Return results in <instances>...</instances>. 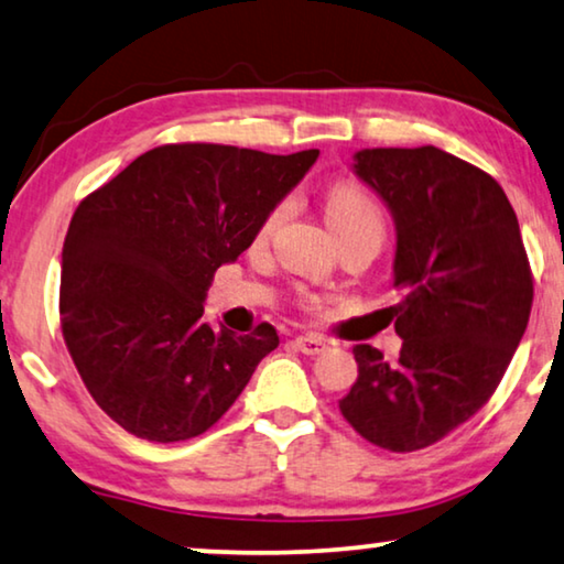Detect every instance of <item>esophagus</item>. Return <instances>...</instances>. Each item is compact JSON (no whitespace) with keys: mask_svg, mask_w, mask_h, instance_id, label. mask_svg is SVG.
Returning <instances> with one entry per match:
<instances>
[{"mask_svg":"<svg viewBox=\"0 0 564 564\" xmlns=\"http://www.w3.org/2000/svg\"><path fill=\"white\" fill-rule=\"evenodd\" d=\"M293 347H296L299 351H304V355H322V351L329 347V344H326L322 336H311V334H306V336H296V339H293Z\"/></svg>","mask_w":564,"mask_h":564,"instance_id":"1","label":"esophagus"}]
</instances>
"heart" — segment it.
<instances>
[{
  "label": "heart",
  "mask_w": 564,
  "mask_h": 564,
  "mask_svg": "<svg viewBox=\"0 0 564 564\" xmlns=\"http://www.w3.org/2000/svg\"><path fill=\"white\" fill-rule=\"evenodd\" d=\"M285 213H289V199L279 202L265 215L263 225H260V238H265L283 220ZM326 220L339 240L349 238V235H377L382 240L384 235V213L380 202L357 182H334L326 189Z\"/></svg>",
  "instance_id": "obj_1"
}]
</instances>
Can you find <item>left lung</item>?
<instances>
[{
    "label": "left lung",
    "mask_w": 564,
    "mask_h": 564,
    "mask_svg": "<svg viewBox=\"0 0 564 564\" xmlns=\"http://www.w3.org/2000/svg\"><path fill=\"white\" fill-rule=\"evenodd\" d=\"M355 172L398 228L390 306L394 365L357 344V382L339 410L392 453L438 443L481 410L522 341L534 283L501 184L438 147L362 149Z\"/></svg>",
    "instance_id": "obj_1"
}]
</instances>
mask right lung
<instances>
[{
    "label": "right lung",
    "instance_id": "obj_1",
    "mask_svg": "<svg viewBox=\"0 0 564 564\" xmlns=\"http://www.w3.org/2000/svg\"><path fill=\"white\" fill-rule=\"evenodd\" d=\"M318 149L225 144L147 151L80 202L63 246L61 329L90 398L151 443L197 438L279 347L271 324L213 332L215 271L250 248Z\"/></svg>",
    "mask_w": 564,
    "mask_h": 564
}]
</instances>
